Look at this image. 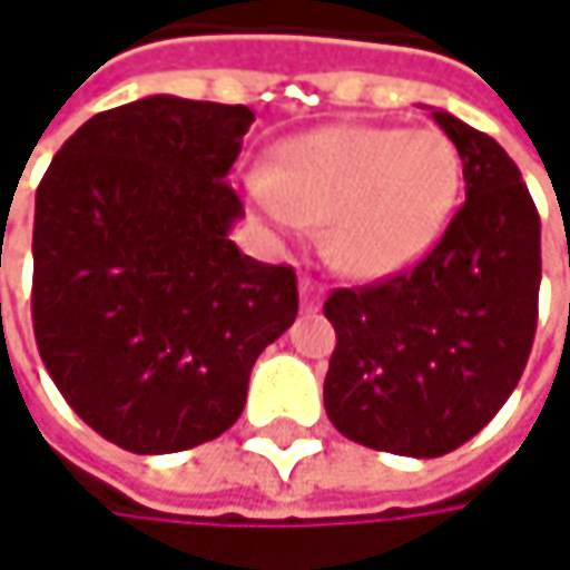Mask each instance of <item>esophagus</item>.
Returning <instances> with one entry per match:
<instances>
[{"mask_svg":"<svg viewBox=\"0 0 570 570\" xmlns=\"http://www.w3.org/2000/svg\"><path fill=\"white\" fill-rule=\"evenodd\" d=\"M299 296H303V306L306 309H316L323 303V286L316 284V281H309V277H303L299 281Z\"/></svg>","mask_w":570,"mask_h":570,"instance_id":"1","label":"esophagus"}]
</instances>
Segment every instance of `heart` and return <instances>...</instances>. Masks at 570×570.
Returning a JSON list of instances; mask_svg holds the SVG:
<instances>
[{
	"label": "heart",
	"instance_id": "1",
	"mask_svg": "<svg viewBox=\"0 0 570 570\" xmlns=\"http://www.w3.org/2000/svg\"><path fill=\"white\" fill-rule=\"evenodd\" d=\"M459 184V151L435 128L326 125L281 141L247 194L277 230L323 224L336 267L390 277L439 240Z\"/></svg>",
	"mask_w": 570,
	"mask_h": 570
}]
</instances>
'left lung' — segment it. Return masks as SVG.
I'll return each instance as SVG.
<instances>
[{
    "mask_svg": "<svg viewBox=\"0 0 570 570\" xmlns=\"http://www.w3.org/2000/svg\"><path fill=\"white\" fill-rule=\"evenodd\" d=\"M462 158L465 204L412 271L333 289L330 422L353 442L435 459L479 435L518 386L538 323L541 220L505 148L432 111Z\"/></svg>",
    "mask_w": 570,
    "mask_h": 570,
    "instance_id": "obj_1",
    "label": "left lung"
}]
</instances>
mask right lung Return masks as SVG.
Segmentation results:
<instances>
[{
    "label": "right lung",
    "mask_w": 570,
    "mask_h": 570,
    "mask_svg": "<svg viewBox=\"0 0 570 570\" xmlns=\"http://www.w3.org/2000/svg\"><path fill=\"white\" fill-rule=\"evenodd\" d=\"M247 105L151 95L88 118L36 190L32 326L65 402L108 442L184 452L227 432L296 274L237 250L227 184Z\"/></svg>",
    "instance_id": "obj_1"
}]
</instances>
